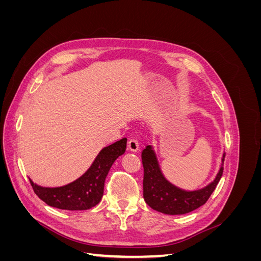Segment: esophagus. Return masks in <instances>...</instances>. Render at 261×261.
Masks as SVG:
<instances>
[{"label":"esophagus","instance_id":"obj_1","mask_svg":"<svg viewBox=\"0 0 261 261\" xmlns=\"http://www.w3.org/2000/svg\"><path fill=\"white\" fill-rule=\"evenodd\" d=\"M127 146H128V149L130 150V151L136 152L137 150L139 149V141H138L136 138H130V139L128 140Z\"/></svg>","mask_w":261,"mask_h":261}]
</instances>
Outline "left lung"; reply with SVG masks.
<instances>
[{"label": "left lung", "mask_w": 261, "mask_h": 261, "mask_svg": "<svg viewBox=\"0 0 261 261\" xmlns=\"http://www.w3.org/2000/svg\"><path fill=\"white\" fill-rule=\"evenodd\" d=\"M216 178L210 184L197 191H185L172 183L162 174L159 162L151 146H147L141 152L144 165V199L149 207L165 215H185L207 202L215 191L223 173V162Z\"/></svg>", "instance_id": "obj_1"}]
</instances>
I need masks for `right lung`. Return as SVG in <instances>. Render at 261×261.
Here are the masks:
<instances>
[{
	"label": "right lung",
	"mask_w": 261,
	"mask_h": 261,
	"mask_svg": "<svg viewBox=\"0 0 261 261\" xmlns=\"http://www.w3.org/2000/svg\"><path fill=\"white\" fill-rule=\"evenodd\" d=\"M127 139L122 138L105 147L84 174L67 185L42 187L30 184L36 195L51 207L63 210H87L98 204L103 196L105 181L112 164L126 150Z\"/></svg>",
	"instance_id": "1"
}]
</instances>
